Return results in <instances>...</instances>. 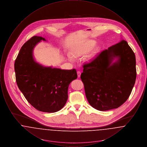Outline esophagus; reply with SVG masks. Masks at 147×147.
I'll use <instances>...</instances> for the list:
<instances>
[{
	"label": "esophagus",
	"instance_id": "obj_1",
	"mask_svg": "<svg viewBox=\"0 0 147 147\" xmlns=\"http://www.w3.org/2000/svg\"><path fill=\"white\" fill-rule=\"evenodd\" d=\"M77 74H78V77L80 78V75H81V72L80 71H77Z\"/></svg>",
	"mask_w": 147,
	"mask_h": 147
}]
</instances>
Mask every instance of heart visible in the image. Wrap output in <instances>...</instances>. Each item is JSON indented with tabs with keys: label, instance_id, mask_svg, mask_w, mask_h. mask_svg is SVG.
Returning a JSON list of instances; mask_svg holds the SVG:
<instances>
[{
	"label": "heart",
	"instance_id": "obj_1",
	"mask_svg": "<svg viewBox=\"0 0 147 147\" xmlns=\"http://www.w3.org/2000/svg\"><path fill=\"white\" fill-rule=\"evenodd\" d=\"M96 44V42L93 40H89L84 42H81L77 43L70 49V54H68L67 56L68 59L71 61H73L74 59V56L75 57H78L87 53L95 46ZM99 50L100 47L98 46L96 47L93 50V51L90 54L86 56V61H90L92 58H93L97 54Z\"/></svg>",
	"mask_w": 147,
	"mask_h": 147
}]
</instances>
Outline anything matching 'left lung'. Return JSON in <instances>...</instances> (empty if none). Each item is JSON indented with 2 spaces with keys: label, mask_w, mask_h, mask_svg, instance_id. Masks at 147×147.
I'll list each match as a JSON object with an SVG mask.
<instances>
[{
  "label": "left lung",
  "mask_w": 147,
  "mask_h": 147,
  "mask_svg": "<svg viewBox=\"0 0 147 147\" xmlns=\"http://www.w3.org/2000/svg\"><path fill=\"white\" fill-rule=\"evenodd\" d=\"M136 64L135 55L123 40L84 64L80 78L89 104L99 111H107L125 102L136 82Z\"/></svg>",
  "instance_id": "left-lung-1"
}]
</instances>
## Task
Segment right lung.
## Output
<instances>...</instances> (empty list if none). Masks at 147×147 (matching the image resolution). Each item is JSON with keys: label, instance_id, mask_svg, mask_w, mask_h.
I'll list each match as a JSON object with an SVG mask.
<instances>
[{"label": "right lung", "instance_id": "1", "mask_svg": "<svg viewBox=\"0 0 147 147\" xmlns=\"http://www.w3.org/2000/svg\"><path fill=\"white\" fill-rule=\"evenodd\" d=\"M41 36L31 37L22 46L14 64L17 85L28 102L42 112L61 110L68 99L70 83L77 78L75 69L63 70L45 67L36 62L33 51Z\"/></svg>", "mask_w": 147, "mask_h": 147}]
</instances>
